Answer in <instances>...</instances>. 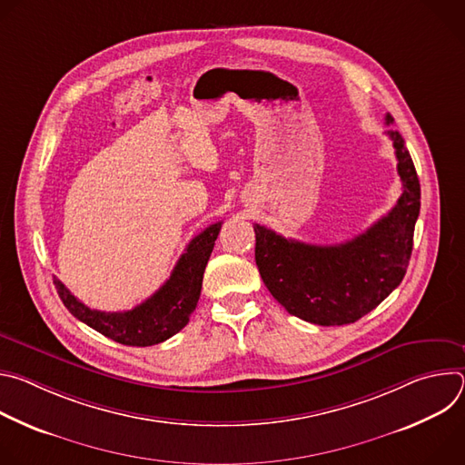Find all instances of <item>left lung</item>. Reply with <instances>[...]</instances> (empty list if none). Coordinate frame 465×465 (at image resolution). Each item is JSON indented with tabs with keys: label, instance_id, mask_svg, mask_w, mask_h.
<instances>
[{
	"label": "left lung",
	"instance_id": "1",
	"mask_svg": "<svg viewBox=\"0 0 465 465\" xmlns=\"http://www.w3.org/2000/svg\"><path fill=\"white\" fill-rule=\"evenodd\" d=\"M393 117L386 115V124ZM403 193L355 239L318 246L253 224L255 264L271 294L294 316L318 325L353 323L373 311L407 274L420 215V180L405 140L388 130Z\"/></svg>",
	"mask_w": 465,
	"mask_h": 465
}]
</instances>
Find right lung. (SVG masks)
I'll use <instances>...</instances> for the list:
<instances>
[{"label":"right lung","mask_w":465,"mask_h":465,"mask_svg":"<svg viewBox=\"0 0 465 465\" xmlns=\"http://www.w3.org/2000/svg\"><path fill=\"white\" fill-rule=\"evenodd\" d=\"M221 226L223 223H215L203 233H198L180 255L171 278L149 300L134 309L119 312L90 309L58 280H54L56 292L75 318L99 331L101 335L124 346L145 348L160 344L176 335L189 322V316L201 298L204 271Z\"/></svg>","instance_id":"add662e5"}]
</instances>
